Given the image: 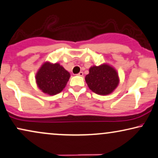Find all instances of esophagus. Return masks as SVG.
<instances>
[{
  "label": "esophagus",
  "instance_id": "esophagus-1",
  "mask_svg": "<svg viewBox=\"0 0 158 158\" xmlns=\"http://www.w3.org/2000/svg\"><path fill=\"white\" fill-rule=\"evenodd\" d=\"M77 75H78V76H83V72H80L78 74H77Z\"/></svg>",
  "mask_w": 158,
  "mask_h": 158
}]
</instances>
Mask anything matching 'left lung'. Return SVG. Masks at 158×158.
Instances as JSON below:
<instances>
[{"mask_svg":"<svg viewBox=\"0 0 158 158\" xmlns=\"http://www.w3.org/2000/svg\"><path fill=\"white\" fill-rule=\"evenodd\" d=\"M85 80L89 89L99 95L111 94L119 83L115 69L106 64L91 67Z\"/></svg>","mask_w":158,"mask_h":158,"instance_id":"1","label":"left lung"}]
</instances>
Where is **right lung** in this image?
<instances>
[{
    "mask_svg": "<svg viewBox=\"0 0 158 158\" xmlns=\"http://www.w3.org/2000/svg\"><path fill=\"white\" fill-rule=\"evenodd\" d=\"M70 74L59 63L46 61L35 75L39 89L48 95H56L66 86Z\"/></svg>",
    "mask_w": 158,
    "mask_h": 158,
    "instance_id": "1",
    "label": "right lung"
}]
</instances>
